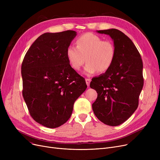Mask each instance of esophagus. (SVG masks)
<instances>
[{
  "label": "esophagus",
  "mask_w": 160,
  "mask_h": 160,
  "mask_svg": "<svg viewBox=\"0 0 160 160\" xmlns=\"http://www.w3.org/2000/svg\"><path fill=\"white\" fill-rule=\"evenodd\" d=\"M86 84H87L88 87H89V84H90V82H91V79L86 78Z\"/></svg>",
  "instance_id": "1"
}]
</instances>
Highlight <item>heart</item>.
<instances>
[{"mask_svg": "<svg viewBox=\"0 0 160 160\" xmlns=\"http://www.w3.org/2000/svg\"><path fill=\"white\" fill-rule=\"evenodd\" d=\"M77 47L69 46L66 56L72 69L79 71L83 63L87 62L84 73L92 75L105 72L110 69L116 55L115 47L112 41H104L92 33L80 36L76 41Z\"/></svg>", "mask_w": 160, "mask_h": 160, "instance_id": "obj_1", "label": "heart"}]
</instances>
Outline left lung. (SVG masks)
<instances>
[{"label":"left lung","mask_w":160,"mask_h":160,"mask_svg":"<svg viewBox=\"0 0 160 160\" xmlns=\"http://www.w3.org/2000/svg\"><path fill=\"white\" fill-rule=\"evenodd\" d=\"M97 32L110 36L116 55L110 69L90 83L98 93L92 108L100 121L115 127L127 121L138 107L143 87V65L135 45L121 31L112 28Z\"/></svg>","instance_id":"1"}]
</instances>
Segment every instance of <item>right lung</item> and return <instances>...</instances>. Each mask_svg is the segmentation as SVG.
Returning a JSON list of instances; mask_svg holds the SVG:
<instances>
[{"instance_id":"right-lung-1","label":"right lung","mask_w":160,"mask_h":160,"mask_svg":"<svg viewBox=\"0 0 160 160\" xmlns=\"http://www.w3.org/2000/svg\"><path fill=\"white\" fill-rule=\"evenodd\" d=\"M77 36L73 30L45 33L31 45L21 66L22 96L30 115L50 128L69 120L74 102L87 88L70 65L67 48Z\"/></svg>"}]
</instances>
